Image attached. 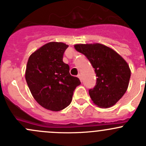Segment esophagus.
<instances>
[{"instance_id": "1", "label": "esophagus", "mask_w": 146, "mask_h": 146, "mask_svg": "<svg viewBox=\"0 0 146 146\" xmlns=\"http://www.w3.org/2000/svg\"><path fill=\"white\" fill-rule=\"evenodd\" d=\"M78 78H79V79H80V81L81 82H82V75L80 74H78Z\"/></svg>"}]
</instances>
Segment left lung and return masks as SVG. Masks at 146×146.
<instances>
[{
	"mask_svg": "<svg viewBox=\"0 0 146 146\" xmlns=\"http://www.w3.org/2000/svg\"><path fill=\"white\" fill-rule=\"evenodd\" d=\"M74 48L95 69L96 84L88 91L91 100L100 108L113 106L128 88L131 70L127 62L117 52L100 43L76 44Z\"/></svg>",
	"mask_w": 146,
	"mask_h": 146,
	"instance_id": "1",
	"label": "left lung"
}]
</instances>
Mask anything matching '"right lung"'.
<instances>
[{
  "label": "right lung",
  "mask_w": 146,
  "mask_h": 146,
  "mask_svg": "<svg viewBox=\"0 0 146 146\" xmlns=\"http://www.w3.org/2000/svg\"><path fill=\"white\" fill-rule=\"evenodd\" d=\"M68 46L50 42L29 58L25 79L37 103L52 111H60L71 103L79 78L70 74V67L62 61Z\"/></svg>",
  "instance_id": "right-lung-1"
}]
</instances>
